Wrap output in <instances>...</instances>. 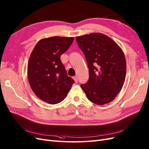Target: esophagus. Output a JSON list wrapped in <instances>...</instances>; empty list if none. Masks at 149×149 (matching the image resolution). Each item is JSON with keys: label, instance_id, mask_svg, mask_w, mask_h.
<instances>
[{"label": "esophagus", "instance_id": "esophagus-1", "mask_svg": "<svg viewBox=\"0 0 149 149\" xmlns=\"http://www.w3.org/2000/svg\"><path fill=\"white\" fill-rule=\"evenodd\" d=\"M73 79L74 80V81H75V82H76V83L78 82V77H77L76 76L73 77Z\"/></svg>", "mask_w": 149, "mask_h": 149}]
</instances>
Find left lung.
I'll return each instance as SVG.
<instances>
[{
    "label": "left lung",
    "instance_id": "obj_1",
    "mask_svg": "<svg viewBox=\"0 0 149 149\" xmlns=\"http://www.w3.org/2000/svg\"><path fill=\"white\" fill-rule=\"evenodd\" d=\"M84 54L89 70L87 83L81 84L91 102L110 103L119 93L125 79L127 64L124 53L114 40L101 33L76 37Z\"/></svg>",
    "mask_w": 149,
    "mask_h": 149
}]
</instances>
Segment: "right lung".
<instances>
[{
  "mask_svg": "<svg viewBox=\"0 0 149 149\" xmlns=\"http://www.w3.org/2000/svg\"><path fill=\"white\" fill-rule=\"evenodd\" d=\"M73 37H52L40 40L30 56L27 65L29 84L36 96L55 104L63 101L74 80L68 76L61 56L66 52Z\"/></svg>",
  "mask_w": 149,
  "mask_h": 149,
  "instance_id": "obj_1",
  "label": "right lung"
}]
</instances>
